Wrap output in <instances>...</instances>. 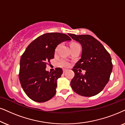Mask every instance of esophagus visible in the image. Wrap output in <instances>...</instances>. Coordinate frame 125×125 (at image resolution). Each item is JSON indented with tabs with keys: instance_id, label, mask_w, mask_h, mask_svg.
Returning a JSON list of instances; mask_svg holds the SVG:
<instances>
[{
	"instance_id": "esophagus-1",
	"label": "esophagus",
	"mask_w": 125,
	"mask_h": 125,
	"mask_svg": "<svg viewBox=\"0 0 125 125\" xmlns=\"http://www.w3.org/2000/svg\"><path fill=\"white\" fill-rule=\"evenodd\" d=\"M67 71V69H63V73H66V71Z\"/></svg>"
}]
</instances>
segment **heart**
<instances>
[{
	"mask_svg": "<svg viewBox=\"0 0 125 125\" xmlns=\"http://www.w3.org/2000/svg\"><path fill=\"white\" fill-rule=\"evenodd\" d=\"M77 44V43H72V44H71V45H73V44ZM59 46H58L57 47H56V49H55V52H56V51H57L58 48H59ZM60 64L62 66H63V67H69V66H70V63L68 62L67 61H66V60H64V59H62L61 60V62H60Z\"/></svg>",
	"mask_w": 125,
	"mask_h": 125,
	"instance_id": "b5f03b06",
	"label": "heart"
}]
</instances>
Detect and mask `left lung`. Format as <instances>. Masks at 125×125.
Masks as SVG:
<instances>
[{
  "label": "left lung",
  "instance_id": "8db88e82",
  "mask_svg": "<svg viewBox=\"0 0 125 125\" xmlns=\"http://www.w3.org/2000/svg\"><path fill=\"white\" fill-rule=\"evenodd\" d=\"M69 35L82 47L81 58L72 69L75 75L70 83L71 88L80 95H95L109 81L113 69L110 55L101 42L92 36L73 34ZM80 68L86 70L85 74H82Z\"/></svg>",
  "mask_w": 125,
  "mask_h": 125
}]
</instances>
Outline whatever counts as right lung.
<instances>
[{
    "label": "right lung",
    "mask_w": 125,
    "mask_h": 125,
    "mask_svg": "<svg viewBox=\"0 0 125 125\" xmlns=\"http://www.w3.org/2000/svg\"><path fill=\"white\" fill-rule=\"evenodd\" d=\"M66 34L46 33L33 41L26 48L20 61L19 78L22 89L32 101L44 102L55 95L57 79L61 76V68L53 72L46 70V65L54 58L55 49L63 42L71 41Z\"/></svg>",
    "instance_id": "add662e5"
}]
</instances>
